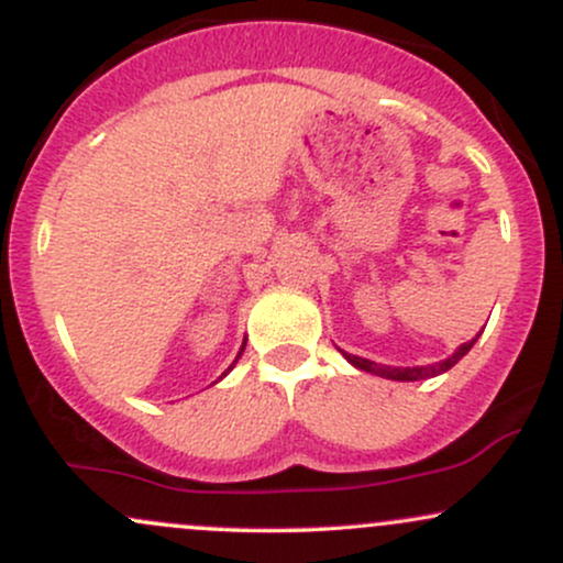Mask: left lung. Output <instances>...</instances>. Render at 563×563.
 Returning a JSON list of instances; mask_svg holds the SVG:
<instances>
[{"mask_svg": "<svg viewBox=\"0 0 563 563\" xmlns=\"http://www.w3.org/2000/svg\"><path fill=\"white\" fill-rule=\"evenodd\" d=\"M476 344V339L466 341L463 346L455 349V354L448 360H442V363H434V365H418V367H391V365H378L373 363V360H365V357H354V354H346L341 352L344 357L352 363L354 367H360V371L365 373H373V376H380V378H391V380H423V378H434L439 373H448L452 365L457 363V360H463L468 354V349Z\"/></svg>", "mask_w": 563, "mask_h": 563, "instance_id": "left-lung-1", "label": "left lung"}]
</instances>
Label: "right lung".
<instances>
[{
    "label": "right lung",
    "instance_id": "obj_1",
    "mask_svg": "<svg viewBox=\"0 0 563 563\" xmlns=\"http://www.w3.org/2000/svg\"><path fill=\"white\" fill-rule=\"evenodd\" d=\"M243 349H245V344H243V346H241V354H243ZM241 354H238V357H241ZM228 371H232V365H230V367H228Z\"/></svg>",
    "mask_w": 563,
    "mask_h": 563
}]
</instances>
